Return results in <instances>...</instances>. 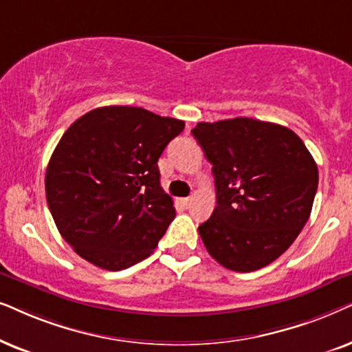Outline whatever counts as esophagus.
Returning <instances> with one entry per match:
<instances>
[{
    "label": "esophagus",
    "mask_w": 352,
    "mask_h": 352,
    "mask_svg": "<svg viewBox=\"0 0 352 352\" xmlns=\"http://www.w3.org/2000/svg\"><path fill=\"white\" fill-rule=\"evenodd\" d=\"M191 201H193V198H182L180 199V204L184 206V208H188V206L191 204Z\"/></svg>",
    "instance_id": "34e87169"
}]
</instances>
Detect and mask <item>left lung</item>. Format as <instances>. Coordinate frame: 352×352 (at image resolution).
Returning a JSON list of instances; mask_svg holds the SVG:
<instances>
[{
  "instance_id": "left-lung-1",
  "label": "left lung",
  "mask_w": 352,
  "mask_h": 352,
  "mask_svg": "<svg viewBox=\"0 0 352 352\" xmlns=\"http://www.w3.org/2000/svg\"><path fill=\"white\" fill-rule=\"evenodd\" d=\"M212 164L217 206L198 227L220 265L252 272L296 240L312 210L317 164L283 125L250 117L199 122L191 130Z\"/></svg>"
}]
</instances>
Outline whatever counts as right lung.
<instances>
[{"label":"right lung","instance_id":"obj_1","mask_svg":"<svg viewBox=\"0 0 352 352\" xmlns=\"http://www.w3.org/2000/svg\"><path fill=\"white\" fill-rule=\"evenodd\" d=\"M185 122L143 107H96L74 122L46 168L56 227L93 265L122 270L146 259L175 217L157 159Z\"/></svg>","mask_w":352,"mask_h":352}]
</instances>
